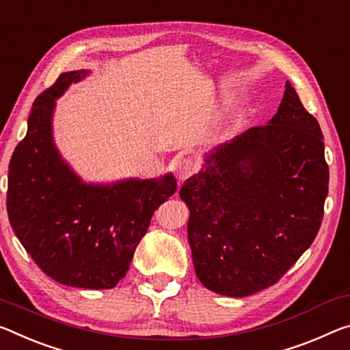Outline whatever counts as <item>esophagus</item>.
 I'll return each instance as SVG.
<instances>
[{
  "mask_svg": "<svg viewBox=\"0 0 350 350\" xmlns=\"http://www.w3.org/2000/svg\"><path fill=\"white\" fill-rule=\"evenodd\" d=\"M198 168H199V163L196 159H193V157L182 159L179 165H177V174H179V179L184 180V179H187V177L193 176L198 171Z\"/></svg>",
  "mask_w": 350,
  "mask_h": 350,
  "instance_id": "34e87169",
  "label": "esophagus"
}]
</instances>
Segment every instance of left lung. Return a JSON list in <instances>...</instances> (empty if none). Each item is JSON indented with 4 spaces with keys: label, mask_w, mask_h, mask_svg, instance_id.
<instances>
[{
    "label": "left lung",
    "mask_w": 350,
    "mask_h": 350,
    "mask_svg": "<svg viewBox=\"0 0 350 350\" xmlns=\"http://www.w3.org/2000/svg\"><path fill=\"white\" fill-rule=\"evenodd\" d=\"M319 123L286 82L268 124L207 155L179 195L198 279L218 295L251 296L277 284L314 241L329 193Z\"/></svg>",
    "instance_id": "8db88e82"
}]
</instances>
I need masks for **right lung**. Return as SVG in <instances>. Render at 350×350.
Wrapping results in <instances>:
<instances>
[{"instance_id": "1", "label": "right lung", "mask_w": 350, "mask_h": 350, "mask_svg": "<svg viewBox=\"0 0 350 350\" xmlns=\"http://www.w3.org/2000/svg\"><path fill=\"white\" fill-rule=\"evenodd\" d=\"M85 71L62 73L32 104L27 132L9 162L8 215L26 252L53 280L109 290L126 275L155 210L174 195L173 176L85 185L51 138L54 99Z\"/></svg>"}]
</instances>
